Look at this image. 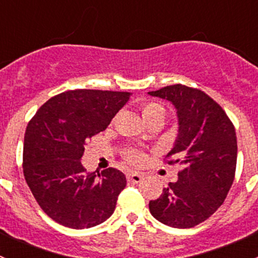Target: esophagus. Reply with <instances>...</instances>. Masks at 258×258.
Returning a JSON list of instances; mask_svg holds the SVG:
<instances>
[{
	"mask_svg": "<svg viewBox=\"0 0 258 258\" xmlns=\"http://www.w3.org/2000/svg\"><path fill=\"white\" fill-rule=\"evenodd\" d=\"M127 179H128L130 182H132V183H140V182L144 179V176L140 175V173L137 172H131L127 175Z\"/></svg>",
	"mask_w": 258,
	"mask_h": 258,
	"instance_id": "esophagus-1",
	"label": "esophagus"
}]
</instances>
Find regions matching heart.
I'll return each mask as SVG.
<instances>
[{"instance_id":"1","label":"heart","mask_w":258,"mask_h":258,"mask_svg":"<svg viewBox=\"0 0 258 258\" xmlns=\"http://www.w3.org/2000/svg\"><path fill=\"white\" fill-rule=\"evenodd\" d=\"M158 113L165 114V108H163V106L160 105V103H148V105L145 106L144 108L145 117L152 116V114H158ZM126 157L131 163H140L142 160H144V155L136 150L127 151Z\"/></svg>"}]
</instances>
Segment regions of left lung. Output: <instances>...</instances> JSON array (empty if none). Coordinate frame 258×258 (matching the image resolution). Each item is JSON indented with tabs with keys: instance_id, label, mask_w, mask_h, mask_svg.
I'll return each instance as SVG.
<instances>
[{
	"instance_id": "1",
	"label": "left lung",
	"mask_w": 258,
	"mask_h": 258,
	"mask_svg": "<svg viewBox=\"0 0 258 258\" xmlns=\"http://www.w3.org/2000/svg\"><path fill=\"white\" fill-rule=\"evenodd\" d=\"M170 101L177 111L178 134L166 157L183 166L176 182L150 201L156 220L175 228L195 227L223 204L233 183L237 139L232 122L220 105L196 88L166 86L148 92Z\"/></svg>"
}]
</instances>
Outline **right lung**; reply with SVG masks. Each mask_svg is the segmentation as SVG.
I'll list each match as a JSON object with an SVG mask.
<instances>
[{
  "label": "right lung",
  "instance_id": "obj_1",
  "mask_svg": "<svg viewBox=\"0 0 258 258\" xmlns=\"http://www.w3.org/2000/svg\"><path fill=\"white\" fill-rule=\"evenodd\" d=\"M131 92L72 90L49 98L28 123L23 175L43 212L66 227L105 222L116 209L126 177L116 168L87 172L85 145L105 131Z\"/></svg>",
  "mask_w": 258,
  "mask_h": 258
}]
</instances>
